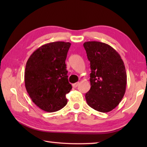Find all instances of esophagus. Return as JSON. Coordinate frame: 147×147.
Segmentation results:
<instances>
[{
	"instance_id": "34e87169",
	"label": "esophagus",
	"mask_w": 147,
	"mask_h": 147,
	"mask_svg": "<svg viewBox=\"0 0 147 147\" xmlns=\"http://www.w3.org/2000/svg\"><path fill=\"white\" fill-rule=\"evenodd\" d=\"M78 84H79V82H76V83H74V84H73V88H76L77 86H78Z\"/></svg>"
}]
</instances>
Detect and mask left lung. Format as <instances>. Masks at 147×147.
<instances>
[{
    "instance_id": "obj_1",
    "label": "left lung",
    "mask_w": 147,
    "mask_h": 147,
    "mask_svg": "<svg viewBox=\"0 0 147 147\" xmlns=\"http://www.w3.org/2000/svg\"><path fill=\"white\" fill-rule=\"evenodd\" d=\"M90 61L91 88L86 99L91 108L109 112L120 103L126 91V76L124 62L113 47L98 41L84 43Z\"/></svg>"
}]
</instances>
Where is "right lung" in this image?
<instances>
[{
    "instance_id": "1",
    "label": "right lung",
    "mask_w": 147,
    "mask_h": 147,
    "mask_svg": "<svg viewBox=\"0 0 147 147\" xmlns=\"http://www.w3.org/2000/svg\"><path fill=\"white\" fill-rule=\"evenodd\" d=\"M70 47L69 42L45 44L26 62V89L33 102L45 111H57L67 103L66 94L72 86L68 81L65 59Z\"/></svg>"
}]
</instances>
